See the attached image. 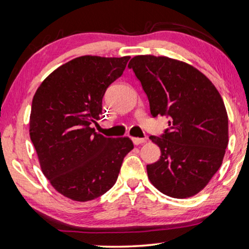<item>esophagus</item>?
<instances>
[{
    "instance_id": "1",
    "label": "esophagus",
    "mask_w": 249,
    "mask_h": 249,
    "mask_svg": "<svg viewBox=\"0 0 249 249\" xmlns=\"http://www.w3.org/2000/svg\"><path fill=\"white\" fill-rule=\"evenodd\" d=\"M132 141L134 142V145H141V144H144V142H147L146 138H138V137H133Z\"/></svg>"
}]
</instances>
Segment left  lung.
Returning <instances> with one entry per match:
<instances>
[{
    "label": "left lung",
    "mask_w": 249,
    "mask_h": 249,
    "mask_svg": "<svg viewBox=\"0 0 249 249\" xmlns=\"http://www.w3.org/2000/svg\"><path fill=\"white\" fill-rule=\"evenodd\" d=\"M149 101L153 117H169L161 151L147 165L150 182L176 199L199 193L221 167L229 144V119L216 88L195 67L168 57L136 56L129 61Z\"/></svg>",
    "instance_id": "left-lung-1"
}]
</instances>
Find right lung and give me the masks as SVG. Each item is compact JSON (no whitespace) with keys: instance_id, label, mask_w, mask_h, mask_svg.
Returning <instances> with one entry per match:
<instances>
[{"instance_id":"1","label":"right lung","mask_w":249,"mask_h":249,"mask_svg":"<svg viewBox=\"0 0 249 249\" xmlns=\"http://www.w3.org/2000/svg\"><path fill=\"white\" fill-rule=\"evenodd\" d=\"M129 58H74L50 73L34 95L29 135L40 168L71 200L86 202L107 192L134 148L128 137H104L91 127L102 114L105 91Z\"/></svg>"}]
</instances>
